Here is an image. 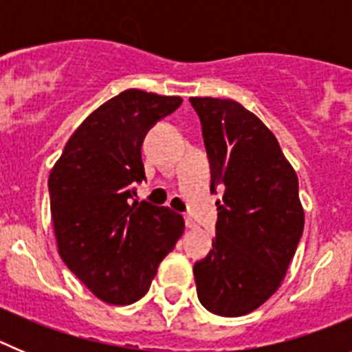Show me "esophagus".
<instances>
[{"label": "esophagus", "instance_id": "esophagus-1", "mask_svg": "<svg viewBox=\"0 0 352 352\" xmlns=\"http://www.w3.org/2000/svg\"><path fill=\"white\" fill-rule=\"evenodd\" d=\"M185 226L188 227V229H195V227H197V223H195V220L192 219L190 214H186V217H185Z\"/></svg>", "mask_w": 352, "mask_h": 352}]
</instances>
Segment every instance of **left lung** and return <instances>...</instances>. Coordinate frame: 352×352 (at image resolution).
<instances>
[{
    "label": "left lung",
    "mask_w": 352,
    "mask_h": 352,
    "mask_svg": "<svg viewBox=\"0 0 352 352\" xmlns=\"http://www.w3.org/2000/svg\"><path fill=\"white\" fill-rule=\"evenodd\" d=\"M217 188L213 250L195 263L203 307L217 316L250 314L273 296L303 234L298 176L272 130L229 98L192 96Z\"/></svg>",
    "instance_id": "8db88e82"
}]
</instances>
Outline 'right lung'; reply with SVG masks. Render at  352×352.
<instances>
[{
    "label": "right lung",
    "mask_w": 352,
    "mask_h": 352,
    "mask_svg": "<svg viewBox=\"0 0 352 352\" xmlns=\"http://www.w3.org/2000/svg\"><path fill=\"white\" fill-rule=\"evenodd\" d=\"M182 102L142 89L120 93L80 123L49 174L58 252L105 303L141 300L185 231L182 214L169 208L132 203L146 179L144 135Z\"/></svg>",
    "instance_id": "1"
}]
</instances>
